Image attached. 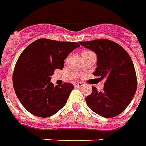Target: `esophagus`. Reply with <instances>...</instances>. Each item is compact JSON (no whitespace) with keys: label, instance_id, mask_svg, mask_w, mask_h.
<instances>
[{"label":"esophagus","instance_id":"34e87169","mask_svg":"<svg viewBox=\"0 0 146 146\" xmlns=\"http://www.w3.org/2000/svg\"><path fill=\"white\" fill-rule=\"evenodd\" d=\"M74 85H75L76 87H82V86L83 85V83H82V82H75Z\"/></svg>","mask_w":146,"mask_h":146}]
</instances>
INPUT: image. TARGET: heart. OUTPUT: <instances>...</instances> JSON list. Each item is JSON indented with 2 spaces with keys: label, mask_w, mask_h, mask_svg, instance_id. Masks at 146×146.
Returning a JSON list of instances; mask_svg holds the SVG:
<instances>
[{
  "label": "heart",
  "mask_w": 146,
  "mask_h": 146,
  "mask_svg": "<svg viewBox=\"0 0 146 146\" xmlns=\"http://www.w3.org/2000/svg\"><path fill=\"white\" fill-rule=\"evenodd\" d=\"M85 52H88V51H85Z\"/></svg>",
  "instance_id": "b5f03b06"
}]
</instances>
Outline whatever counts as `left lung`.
Masks as SVG:
<instances>
[{"mask_svg": "<svg viewBox=\"0 0 146 146\" xmlns=\"http://www.w3.org/2000/svg\"><path fill=\"white\" fill-rule=\"evenodd\" d=\"M79 43L97 54L98 67L94 75L106 79L102 92L92 87V94L85 98L88 106L104 118L117 116L130 104L137 91L131 58L120 45L106 39Z\"/></svg>", "mask_w": 146, "mask_h": 146, "instance_id": "obj_1", "label": "left lung"}]
</instances>
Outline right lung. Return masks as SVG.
I'll return each mask as SVG.
<instances>
[{"instance_id":"right-lung-1","label":"right lung","mask_w":146,"mask_h":146,"mask_svg":"<svg viewBox=\"0 0 146 146\" xmlns=\"http://www.w3.org/2000/svg\"><path fill=\"white\" fill-rule=\"evenodd\" d=\"M79 44L39 39L31 43L18 59L13 82L22 106L34 115L47 118L62 109L73 89L71 83L54 86L51 76L62 70L64 60Z\"/></svg>"}]
</instances>
